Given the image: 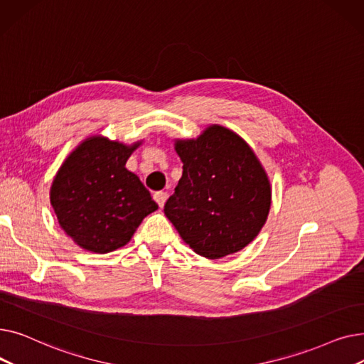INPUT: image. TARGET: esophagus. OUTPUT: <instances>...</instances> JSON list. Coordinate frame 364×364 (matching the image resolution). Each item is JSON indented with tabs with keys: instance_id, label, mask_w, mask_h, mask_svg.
Wrapping results in <instances>:
<instances>
[{
	"instance_id": "1",
	"label": "esophagus",
	"mask_w": 364,
	"mask_h": 364,
	"mask_svg": "<svg viewBox=\"0 0 364 364\" xmlns=\"http://www.w3.org/2000/svg\"><path fill=\"white\" fill-rule=\"evenodd\" d=\"M153 199L156 200V203L159 205V208H162L168 199V193L166 192H156L155 195H153Z\"/></svg>"
}]
</instances>
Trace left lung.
<instances>
[{"label": "left lung", "mask_w": 364, "mask_h": 364, "mask_svg": "<svg viewBox=\"0 0 364 364\" xmlns=\"http://www.w3.org/2000/svg\"><path fill=\"white\" fill-rule=\"evenodd\" d=\"M183 176L164 213L181 239L206 258L251 243L270 211L272 188L252 149L237 134L213 125L196 140H178Z\"/></svg>", "instance_id": "1"}]
</instances>
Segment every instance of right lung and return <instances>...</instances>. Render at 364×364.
Instances as JSON below:
<instances>
[{"instance_id": "add662e5", "label": "right lung", "mask_w": 364, "mask_h": 364, "mask_svg": "<svg viewBox=\"0 0 364 364\" xmlns=\"http://www.w3.org/2000/svg\"><path fill=\"white\" fill-rule=\"evenodd\" d=\"M139 144L90 137L57 171L51 205L66 235L84 250L97 254L118 250L158 209L140 178L125 168Z\"/></svg>"}]
</instances>
